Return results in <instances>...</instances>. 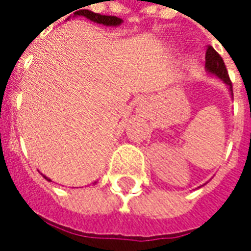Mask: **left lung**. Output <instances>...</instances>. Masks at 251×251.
Listing matches in <instances>:
<instances>
[{
  "mask_svg": "<svg viewBox=\"0 0 251 251\" xmlns=\"http://www.w3.org/2000/svg\"><path fill=\"white\" fill-rule=\"evenodd\" d=\"M206 69L210 73H213V75H218L220 78H223L224 81L229 85V88L232 91V82L231 78H229V75H228L226 66L224 63L223 58L220 56V53L211 45H208L207 48H206Z\"/></svg>",
  "mask_w": 251,
  "mask_h": 251,
  "instance_id": "1",
  "label": "left lung"
}]
</instances>
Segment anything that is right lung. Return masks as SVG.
Returning a JSON list of instances; mask_svg holds the SVG:
<instances>
[{"mask_svg": "<svg viewBox=\"0 0 251 251\" xmlns=\"http://www.w3.org/2000/svg\"><path fill=\"white\" fill-rule=\"evenodd\" d=\"M75 15H80V16H85L87 19L92 20L99 25H106V26H119L123 20L116 16H106V15H99V13H94V12L88 11V9H80V11L75 12ZM48 179V178H47ZM51 181V179H48Z\"/></svg>", "mask_w": 251, "mask_h": 251, "instance_id": "obj_1", "label": "right lung"}]
</instances>
